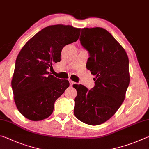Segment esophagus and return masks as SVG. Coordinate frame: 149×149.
Wrapping results in <instances>:
<instances>
[{
    "label": "esophagus",
    "instance_id": "34e87169",
    "mask_svg": "<svg viewBox=\"0 0 149 149\" xmlns=\"http://www.w3.org/2000/svg\"><path fill=\"white\" fill-rule=\"evenodd\" d=\"M69 82H70V86H72V85L74 84V82H73V81H72L71 80H69Z\"/></svg>",
    "mask_w": 149,
    "mask_h": 149
}]
</instances>
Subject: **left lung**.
Returning a JSON list of instances; mask_svg holds the SVG:
<instances>
[{
    "label": "left lung",
    "mask_w": 149,
    "mask_h": 149,
    "mask_svg": "<svg viewBox=\"0 0 149 149\" xmlns=\"http://www.w3.org/2000/svg\"><path fill=\"white\" fill-rule=\"evenodd\" d=\"M81 45L88 52L86 67L95 78L94 87L73 86L77 91L74 114L96 126L111 118L123 103L130 84L129 59L113 36L101 27L82 29Z\"/></svg>",
    "instance_id": "left-lung-1"
}]
</instances>
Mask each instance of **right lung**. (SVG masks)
<instances>
[{"mask_svg":"<svg viewBox=\"0 0 149 149\" xmlns=\"http://www.w3.org/2000/svg\"><path fill=\"white\" fill-rule=\"evenodd\" d=\"M80 29L55 25L44 28L21 49L12 80L14 101L23 116L33 121L47 118L54 103L69 86L67 80L57 79L48 72L61 61L65 46L76 42Z\"/></svg>","mask_w":149,"mask_h":149,"instance_id":"right-lung-1","label":"right lung"}]
</instances>
